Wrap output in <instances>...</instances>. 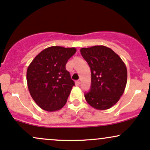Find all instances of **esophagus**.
Masks as SVG:
<instances>
[{
  "label": "esophagus",
  "mask_w": 150,
  "mask_h": 150,
  "mask_svg": "<svg viewBox=\"0 0 150 150\" xmlns=\"http://www.w3.org/2000/svg\"><path fill=\"white\" fill-rule=\"evenodd\" d=\"M80 80H77L76 82H75V85H76L77 86L80 85Z\"/></svg>",
  "instance_id": "esophagus-1"
}]
</instances>
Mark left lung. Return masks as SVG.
<instances>
[{
  "mask_svg": "<svg viewBox=\"0 0 150 150\" xmlns=\"http://www.w3.org/2000/svg\"><path fill=\"white\" fill-rule=\"evenodd\" d=\"M91 69L90 91L85 94L89 106L97 110L111 108L123 95L127 83V68L112 49L94 46L80 49Z\"/></svg>",
  "mask_w": 150,
  "mask_h": 150,
  "instance_id": "left-lung-1",
  "label": "left lung"
}]
</instances>
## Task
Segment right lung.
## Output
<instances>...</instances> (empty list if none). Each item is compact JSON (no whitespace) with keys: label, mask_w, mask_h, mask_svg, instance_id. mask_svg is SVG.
Masks as SVG:
<instances>
[{"label":"right lung","mask_w":150,"mask_h":150,"mask_svg":"<svg viewBox=\"0 0 150 150\" xmlns=\"http://www.w3.org/2000/svg\"><path fill=\"white\" fill-rule=\"evenodd\" d=\"M75 47L50 46L29 65L27 82L31 97L46 111H56L66 104L75 82L65 65L76 52Z\"/></svg>","instance_id":"right-lung-1"}]
</instances>
